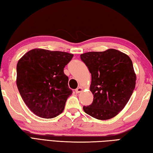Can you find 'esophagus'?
<instances>
[{
	"instance_id": "34e87169",
	"label": "esophagus",
	"mask_w": 153,
	"mask_h": 153,
	"mask_svg": "<svg viewBox=\"0 0 153 153\" xmlns=\"http://www.w3.org/2000/svg\"><path fill=\"white\" fill-rule=\"evenodd\" d=\"M82 91H83V88H82V87H79V88H77L76 89V94H79V93L82 92Z\"/></svg>"
}]
</instances>
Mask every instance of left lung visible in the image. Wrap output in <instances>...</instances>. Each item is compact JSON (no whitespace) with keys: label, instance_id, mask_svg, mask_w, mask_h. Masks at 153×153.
<instances>
[{"label":"left lung","instance_id":"8db88e82","mask_svg":"<svg viewBox=\"0 0 153 153\" xmlns=\"http://www.w3.org/2000/svg\"><path fill=\"white\" fill-rule=\"evenodd\" d=\"M91 74L90 91L94 101L83 111L100 120L114 117L129 100L135 88L136 74L127 54L115 49L80 55Z\"/></svg>","mask_w":153,"mask_h":153}]
</instances>
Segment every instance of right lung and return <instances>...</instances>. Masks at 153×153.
Here are the masks:
<instances>
[{
    "label": "right lung",
    "instance_id": "add662e5",
    "mask_svg": "<svg viewBox=\"0 0 153 153\" xmlns=\"http://www.w3.org/2000/svg\"><path fill=\"white\" fill-rule=\"evenodd\" d=\"M73 56L65 52L35 48L18 62V89L35 115L51 119L63 112L67 99L72 94L64 68Z\"/></svg>",
    "mask_w": 153,
    "mask_h": 153
}]
</instances>
